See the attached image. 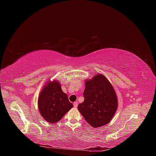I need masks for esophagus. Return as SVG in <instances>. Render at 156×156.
Segmentation results:
<instances>
[{
    "instance_id": "obj_1",
    "label": "esophagus",
    "mask_w": 156,
    "mask_h": 156,
    "mask_svg": "<svg viewBox=\"0 0 156 156\" xmlns=\"http://www.w3.org/2000/svg\"><path fill=\"white\" fill-rule=\"evenodd\" d=\"M73 105H74V107L75 108H76V107H78V102H77V101L74 102V104H73Z\"/></svg>"
}]
</instances>
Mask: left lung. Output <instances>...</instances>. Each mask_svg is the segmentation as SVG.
Segmentation results:
<instances>
[{"instance_id": "1", "label": "left lung", "mask_w": 156, "mask_h": 156, "mask_svg": "<svg viewBox=\"0 0 156 156\" xmlns=\"http://www.w3.org/2000/svg\"><path fill=\"white\" fill-rule=\"evenodd\" d=\"M83 95L84 101L78 108L88 123L94 128L108 123L117 111L118 99L108 79L98 74L86 80Z\"/></svg>"}]
</instances>
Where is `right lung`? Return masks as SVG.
Wrapping results in <instances>:
<instances>
[{
    "instance_id": "add662e5",
    "label": "right lung",
    "mask_w": 156,
    "mask_h": 156,
    "mask_svg": "<svg viewBox=\"0 0 156 156\" xmlns=\"http://www.w3.org/2000/svg\"><path fill=\"white\" fill-rule=\"evenodd\" d=\"M37 104L42 117L51 124L61 120L73 107L68 95L62 91L60 83L56 80L48 81L43 87Z\"/></svg>"
}]
</instances>
